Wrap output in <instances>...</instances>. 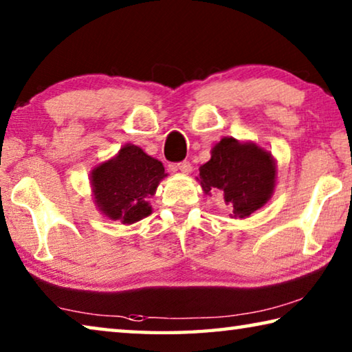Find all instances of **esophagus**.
Here are the masks:
<instances>
[{
	"label": "esophagus",
	"instance_id": "34e87169",
	"mask_svg": "<svg viewBox=\"0 0 352 352\" xmlns=\"http://www.w3.org/2000/svg\"><path fill=\"white\" fill-rule=\"evenodd\" d=\"M175 169L183 172V174H189V172L192 170V164H190L189 162H182L175 166Z\"/></svg>",
	"mask_w": 352,
	"mask_h": 352
}]
</instances>
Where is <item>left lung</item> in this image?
I'll list each match as a JSON object with an SVG mask.
<instances>
[{"mask_svg": "<svg viewBox=\"0 0 352 352\" xmlns=\"http://www.w3.org/2000/svg\"><path fill=\"white\" fill-rule=\"evenodd\" d=\"M199 182L206 194L222 192L225 204L233 206L231 216L245 219L272 199L276 163L254 142L222 138L212 147L210 162L200 166Z\"/></svg>", "mask_w": 352, "mask_h": 352, "instance_id": "obj_1", "label": "left lung"}]
</instances>
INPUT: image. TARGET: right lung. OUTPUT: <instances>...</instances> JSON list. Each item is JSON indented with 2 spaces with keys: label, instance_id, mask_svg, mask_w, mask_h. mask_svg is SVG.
<instances>
[{
  "label": "right lung",
  "instance_id": "1",
  "mask_svg": "<svg viewBox=\"0 0 352 352\" xmlns=\"http://www.w3.org/2000/svg\"><path fill=\"white\" fill-rule=\"evenodd\" d=\"M166 175L162 162L138 146L126 144L115 158L91 170L94 204L111 220L135 223L152 212L147 199Z\"/></svg>",
  "mask_w": 352,
  "mask_h": 352
}]
</instances>
